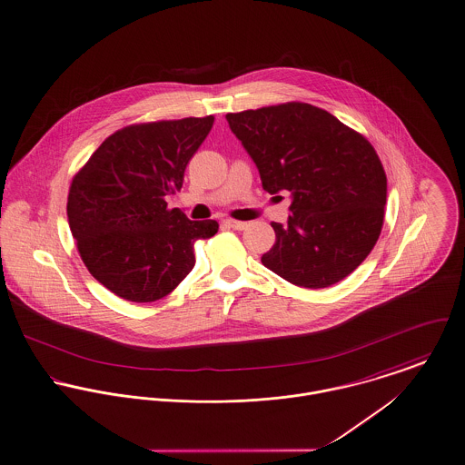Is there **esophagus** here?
<instances>
[{"label": "esophagus", "mask_w": 465, "mask_h": 465, "mask_svg": "<svg viewBox=\"0 0 465 465\" xmlns=\"http://www.w3.org/2000/svg\"><path fill=\"white\" fill-rule=\"evenodd\" d=\"M223 223L234 231H243L247 227V222H240V220H232V218H227L223 220Z\"/></svg>", "instance_id": "1"}]
</instances>
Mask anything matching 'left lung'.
<instances>
[{
  "instance_id": "obj_1",
  "label": "left lung",
  "mask_w": 465,
  "mask_h": 465,
  "mask_svg": "<svg viewBox=\"0 0 465 465\" xmlns=\"http://www.w3.org/2000/svg\"><path fill=\"white\" fill-rule=\"evenodd\" d=\"M275 195L292 192L288 223L261 262L288 282L320 290L348 277L375 247L387 177L375 147L332 114L282 103L225 115Z\"/></svg>"
}]
</instances>
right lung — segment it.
I'll return each instance as SVG.
<instances>
[{"mask_svg":"<svg viewBox=\"0 0 465 465\" xmlns=\"http://www.w3.org/2000/svg\"><path fill=\"white\" fill-rule=\"evenodd\" d=\"M213 123L208 115L123 127L73 177L71 232L86 270L112 293L136 303L169 295L195 264V242L216 234L214 220L167 208Z\"/></svg>","mask_w":465,"mask_h":465,"instance_id":"1","label":"right lung"}]
</instances>
